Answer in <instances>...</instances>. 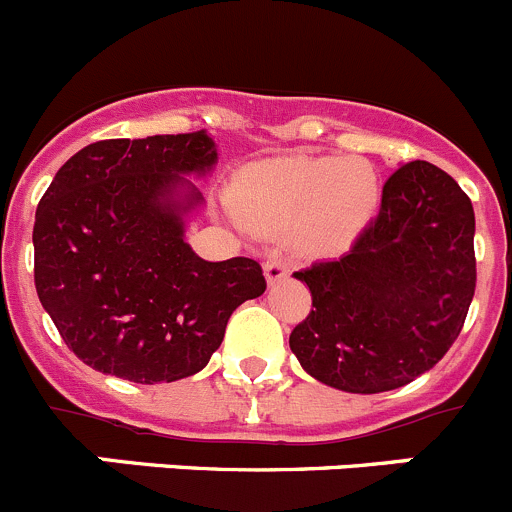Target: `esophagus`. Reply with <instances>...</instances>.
Wrapping results in <instances>:
<instances>
[{"label": "esophagus", "instance_id": "esophagus-1", "mask_svg": "<svg viewBox=\"0 0 512 512\" xmlns=\"http://www.w3.org/2000/svg\"><path fill=\"white\" fill-rule=\"evenodd\" d=\"M264 274H266V281L274 286L289 276V264H286L284 259H279V256H271V259L264 264Z\"/></svg>", "mask_w": 512, "mask_h": 512}]
</instances>
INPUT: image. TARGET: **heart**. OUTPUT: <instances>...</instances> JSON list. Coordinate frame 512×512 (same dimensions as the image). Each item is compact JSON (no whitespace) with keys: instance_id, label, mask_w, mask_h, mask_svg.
<instances>
[{"instance_id":"b5f03b06","label":"heart","mask_w":512,"mask_h":512,"mask_svg":"<svg viewBox=\"0 0 512 512\" xmlns=\"http://www.w3.org/2000/svg\"><path fill=\"white\" fill-rule=\"evenodd\" d=\"M382 203L379 175L367 160L337 155H289L253 163L231 191L236 216L251 228L301 246L337 251L362 236Z\"/></svg>"}]
</instances>
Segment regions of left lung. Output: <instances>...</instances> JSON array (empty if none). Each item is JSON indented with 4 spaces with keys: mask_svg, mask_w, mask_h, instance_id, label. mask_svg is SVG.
<instances>
[{
    "mask_svg": "<svg viewBox=\"0 0 512 512\" xmlns=\"http://www.w3.org/2000/svg\"><path fill=\"white\" fill-rule=\"evenodd\" d=\"M475 211L427 160L399 165L379 216L344 256L296 271L311 314L289 337L306 374L352 394L405 387L430 372L475 294Z\"/></svg>",
    "mask_w": 512,
    "mask_h": 512,
    "instance_id": "obj_1",
    "label": "left lung"
}]
</instances>
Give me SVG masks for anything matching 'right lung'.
I'll return each mask as SVG.
<instances>
[{
  "label": "right lung",
  "mask_w": 512,
  "mask_h": 512,
  "mask_svg": "<svg viewBox=\"0 0 512 512\" xmlns=\"http://www.w3.org/2000/svg\"><path fill=\"white\" fill-rule=\"evenodd\" d=\"M218 163L206 130L100 140L52 178L34 216V286L67 347L102 374L178 382L221 347L233 311L266 291L246 256L201 259L191 178Z\"/></svg>",
  "instance_id": "right-lung-1"
}]
</instances>
